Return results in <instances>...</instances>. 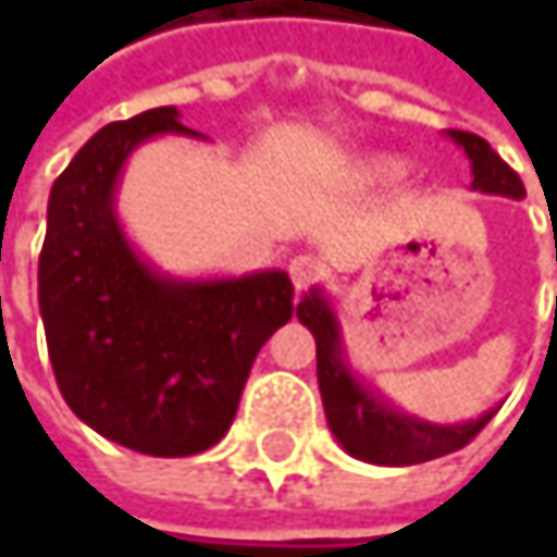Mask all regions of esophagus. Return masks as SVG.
<instances>
[{
  "mask_svg": "<svg viewBox=\"0 0 557 557\" xmlns=\"http://www.w3.org/2000/svg\"><path fill=\"white\" fill-rule=\"evenodd\" d=\"M289 277H293V286L302 293V289H309L312 283H319V277H322V264H319L315 258L302 255V258H296V261L289 264Z\"/></svg>",
  "mask_w": 557,
  "mask_h": 557,
  "instance_id": "esophagus-1",
  "label": "esophagus"
}]
</instances>
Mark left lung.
<instances>
[{
    "label": "left lung",
    "instance_id": "8db88e82",
    "mask_svg": "<svg viewBox=\"0 0 557 557\" xmlns=\"http://www.w3.org/2000/svg\"><path fill=\"white\" fill-rule=\"evenodd\" d=\"M448 135H451V141H458L465 148V154L471 161V173H474L471 186L474 189L509 196V199L525 196L519 173L509 168L481 135L458 132V128H451ZM296 315L315 338V374H319L325 419H329L332 435L342 442V448L348 455L371 461V465H387V468L422 465V461H432V458L465 448L494 419L497 409L484 412L474 422L435 425V422H422L409 412H399L381 393H371L351 374V368L345 361V348H342L338 319H335L329 299L322 296V289H309V296H302V302L296 306Z\"/></svg>",
    "mask_w": 557,
    "mask_h": 557
}]
</instances>
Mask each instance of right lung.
Instances as JSON below:
<instances>
[{
	"label": "right lung",
	"instance_id": "right-lung-1",
	"mask_svg": "<svg viewBox=\"0 0 557 557\" xmlns=\"http://www.w3.org/2000/svg\"><path fill=\"white\" fill-rule=\"evenodd\" d=\"M199 132L173 106L99 128L51 186L38 258L48 355L66 406L99 435L154 458L212 448L232 425L261 345L293 315L283 271L173 280L148 268L115 219L128 154Z\"/></svg>",
	"mask_w": 557,
	"mask_h": 557
}]
</instances>
